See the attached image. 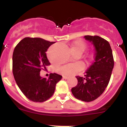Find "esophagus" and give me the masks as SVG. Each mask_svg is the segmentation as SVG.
<instances>
[{
    "instance_id": "1",
    "label": "esophagus",
    "mask_w": 127,
    "mask_h": 127,
    "mask_svg": "<svg viewBox=\"0 0 127 127\" xmlns=\"http://www.w3.org/2000/svg\"><path fill=\"white\" fill-rule=\"evenodd\" d=\"M63 78L65 79H69V77L67 76H63Z\"/></svg>"
}]
</instances>
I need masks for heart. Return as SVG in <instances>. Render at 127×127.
I'll return each mask as SVG.
<instances>
[{
    "mask_svg": "<svg viewBox=\"0 0 127 127\" xmlns=\"http://www.w3.org/2000/svg\"><path fill=\"white\" fill-rule=\"evenodd\" d=\"M86 48V44L84 41L81 40L75 41L71 45L72 51H79L81 53L84 52ZM92 58L94 57V55L91 56ZM82 68L81 65L79 64H72L63 66L58 69V72L62 74L65 76H70L75 74L76 72L81 70Z\"/></svg>",
    "mask_w": 127,
    "mask_h": 127,
    "instance_id": "1",
    "label": "heart"
}]
</instances>
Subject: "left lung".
I'll list each match as a JSON object with an SVG mask.
<instances>
[{
  "instance_id": "left-lung-1",
  "label": "left lung",
  "mask_w": 127,
  "mask_h": 127,
  "mask_svg": "<svg viewBox=\"0 0 127 127\" xmlns=\"http://www.w3.org/2000/svg\"><path fill=\"white\" fill-rule=\"evenodd\" d=\"M84 38L95 48V61L85 72V77L76 76L77 84L71 92L77 99L91 102L100 97L108 85L114 59L108 41L97 35H85Z\"/></svg>"
}]
</instances>
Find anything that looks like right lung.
<instances>
[{"label": "right lung", "mask_w": 127, "mask_h": 127, "mask_svg": "<svg viewBox=\"0 0 127 127\" xmlns=\"http://www.w3.org/2000/svg\"><path fill=\"white\" fill-rule=\"evenodd\" d=\"M55 42L41 38L25 37L18 44L13 54V73L20 90L29 100L42 102L53 95L56 85L62 76L56 73L48 79L40 76L41 70L50 65L46 53Z\"/></svg>", "instance_id": "add662e5"}]
</instances>
